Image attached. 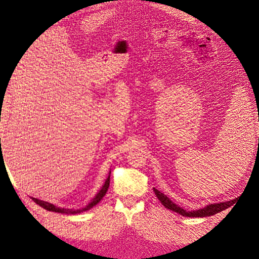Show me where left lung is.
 <instances>
[{
	"instance_id": "left-lung-1",
	"label": "left lung",
	"mask_w": 259,
	"mask_h": 259,
	"mask_svg": "<svg viewBox=\"0 0 259 259\" xmlns=\"http://www.w3.org/2000/svg\"><path fill=\"white\" fill-rule=\"evenodd\" d=\"M153 191H155V195L157 196L158 199L160 200V202L164 207L175 212H178L179 214H181V216H185V217H209V216H212V214L221 212L225 210V209H227L232 205H234V200H230V201H224L219 203H210V205L203 207L202 209H197V210L189 211V210H186L184 208H181L178 205H176L174 201L170 200V198H168L166 195L162 194V192L159 191L158 189L153 188Z\"/></svg>"
}]
</instances>
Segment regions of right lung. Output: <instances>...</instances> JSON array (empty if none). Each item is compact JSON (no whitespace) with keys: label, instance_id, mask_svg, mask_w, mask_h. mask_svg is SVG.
<instances>
[{"label":"right lung","instance_id":"obj_1","mask_svg":"<svg viewBox=\"0 0 259 259\" xmlns=\"http://www.w3.org/2000/svg\"><path fill=\"white\" fill-rule=\"evenodd\" d=\"M111 172V171H110ZM109 185H110V175L109 177L107 178L106 183H104V185L102 186V188L100 189V191L98 192V194L96 195V197L93 198V199L91 200L90 203H88V206H85L84 208H81V209H65V208H60L58 206H54L53 203H50L48 201H43V200H40L37 199V198H32V200L34 201L35 203H37L38 206H41L42 208L47 209V210L49 211H54V212H60V213H68V214H75V213H80V212H83V211H87L89 210V209H91L92 207H95L97 203L100 201L102 198L104 197V195L107 194L108 191V188H109Z\"/></svg>","mask_w":259,"mask_h":259}]
</instances>
